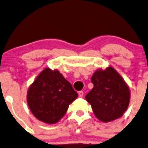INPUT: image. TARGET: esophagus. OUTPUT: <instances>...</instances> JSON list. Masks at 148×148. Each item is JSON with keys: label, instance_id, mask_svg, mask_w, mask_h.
I'll return each mask as SVG.
<instances>
[{"label": "esophagus", "instance_id": "obj_1", "mask_svg": "<svg viewBox=\"0 0 148 148\" xmlns=\"http://www.w3.org/2000/svg\"><path fill=\"white\" fill-rule=\"evenodd\" d=\"M83 96H84V92L82 91H80V92H79V97L80 98H82Z\"/></svg>", "mask_w": 148, "mask_h": 148}]
</instances>
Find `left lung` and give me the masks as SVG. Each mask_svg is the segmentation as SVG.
Segmentation results:
<instances>
[{
  "mask_svg": "<svg viewBox=\"0 0 148 148\" xmlns=\"http://www.w3.org/2000/svg\"><path fill=\"white\" fill-rule=\"evenodd\" d=\"M94 87L85 97L97 118L102 122H112L122 117L129 106L130 88L122 76L113 68H99L92 77Z\"/></svg>",
  "mask_w": 148,
  "mask_h": 148,
  "instance_id": "1",
  "label": "left lung"
}]
</instances>
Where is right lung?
<instances>
[{
    "mask_svg": "<svg viewBox=\"0 0 148 148\" xmlns=\"http://www.w3.org/2000/svg\"><path fill=\"white\" fill-rule=\"evenodd\" d=\"M77 97L78 94L59 70L45 68L30 85L26 101L37 120L53 125L65 115Z\"/></svg>",
    "mask_w": 148,
    "mask_h": 148,
    "instance_id": "obj_1",
    "label": "right lung"
}]
</instances>
